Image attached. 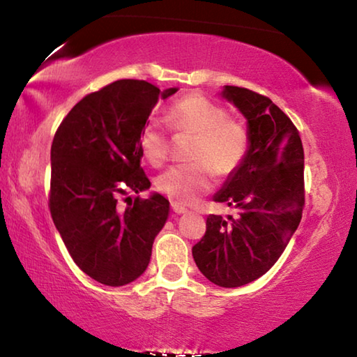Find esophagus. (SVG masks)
<instances>
[{
  "instance_id": "obj_1",
  "label": "esophagus",
  "mask_w": 357,
  "mask_h": 357,
  "mask_svg": "<svg viewBox=\"0 0 357 357\" xmlns=\"http://www.w3.org/2000/svg\"><path fill=\"white\" fill-rule=\"evenodd\" d=\"M172 209H173V213H176V214H185L187 213V208H184L183 204H179L176 202L172 203Z\"/></svg>"
}]
</instances>
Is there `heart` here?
Returning <instances> with one entry per match:
<instances>
[{"instance_id": "obj_1", "label": "heart", "mask_w": 357, "mask_h": 357, "mask_svg": "<svg viewBox=\"0 0 357 357\" xmlns=\"http://www.w3.org/2000/svg\"><path fill=\"white\" fill-rule=\"evenodd\" d=\"M167 123L178 132L195 137L190 160L174 165L157 178V189L178 203H193L213 185L217 176H229L238 170L249 151V132L239 121L228 118L225 108L200 94L174 102ZM142 153L151 165H162L170 153V135L164 121L151 119L140 135Z\"/></svg>"}]
</instances>
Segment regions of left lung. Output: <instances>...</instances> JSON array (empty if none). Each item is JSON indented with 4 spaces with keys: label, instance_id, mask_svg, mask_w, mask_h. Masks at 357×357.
I'll return each instance as SVG.
<instances>
[{
    "label": "left lung",
    "instance_id": "obj_1",
    "mask_svg": "<svg viewBox=\"0 0 357 357\" xmlns=\"http://www.w3.org/2000/svg\"><path fill=\"white\" fill-rule=\"evenodd\" d=\"M220 96L243 113L249 132L244 162L214 195L238 215L211 214L192 255L209 282L236 288L268 273L298 229L304 149L291 119L269 98L239 86H223Z\"/></svg>",
    "mask_w": 357,
    "mask_h": 357
}]
</instances>
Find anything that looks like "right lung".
<instances>
[{
	"label": "right lung",
	"mask_w": 357,
	"mask_h": 357,
	"mask_svg": "<svg viewBox=\"0 0 357 357\" xmlns=\"http://www.w3.org/2000/svg\"><path fill=\"white\" fill-rule=\"evenodd\" d=\"M176 91L118 80L84 96L53 138V223L78 268L104 285H128L146 271L154 239L170 214L160 193L137 197L126 209L118 206V197L151 187L140 167V135L157 102Z\"/></svg>",
	"instance_id": "obj_1"
}]
</instances>
